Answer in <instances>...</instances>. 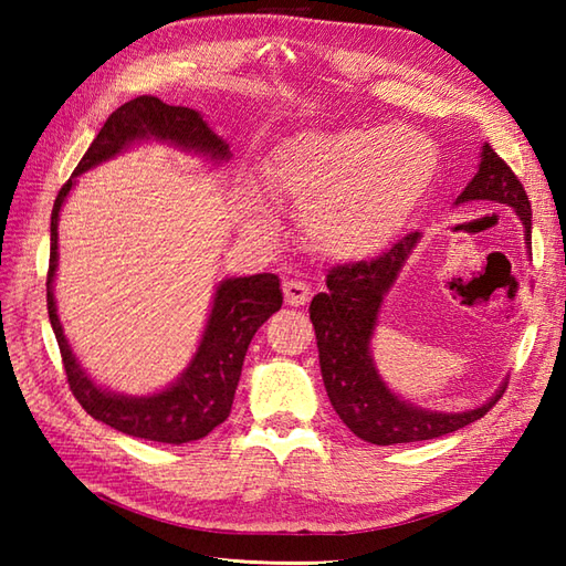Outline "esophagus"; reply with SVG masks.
<instances>
[{"label": "esophagus", "mask_w": 566, "mask_h": 566, "mask_svg": "<svg viewBox=\"0 0 566 566\" xmlns=\"http://www.w3.org/2000/svg\"><path fill=\"white\" fill-rule=\"evenodd\" d=\"M282 292H284V302L290 306H304L311 298L308 284L298 282V280H284L282 282Z\"/></svg>", "instance_id": "34e87169"}]
</instances>
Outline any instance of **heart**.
I'll return each mask as SVG.
<instances>
[{
  "label": "heart",
  "instance_id": "obj_1",
  "mask_svg": "<svg viewBox=\"0 0 566 566\" xmlns=\"http://www.w3.org/2000/svg\"><path fill=\"white\" fill-rule=\"evenodd\" d=\"M436 172V148L411 128L298 130L262 167L264 195L302 207L306 243L333 260H359L399 231ZM243 223L270 228L255 191L243 199Z\"/></svg>",
  "mask_w": 566,
  "mask_h": 566
}]
</instances>
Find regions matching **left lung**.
I'll list each match as a JSON object with an SVG mask.
<instances>
[{
	"mask_svg": "<svg viewBox=\"0 0 566 566\" xmlns=\"http://www.w3.org/2000/svg\"><path fill=\"white\" fill-rule=\"evenodd\" d=\"M464 201H494L513 207L515 216L523 221L525 240H531V201L521 179L489 143L482 146L479 172L454 203ZM418 238L420 233H408L375 260L333 268L326 280L328 290L316 294L308 306L328 399L343 423L357 438L371 444L418 442L448 436L486 416L506 389L503 384L486 403L472 411L442 413L403 401L379 377L369 340L377 328L384 294L391 290L396 274L413 252Z\"/></svg>",
	"mask_w": 566,
	"mask_h": 566,
	"instance_id": "8db88e82",
	"label": "left lung"
}]
</instances>
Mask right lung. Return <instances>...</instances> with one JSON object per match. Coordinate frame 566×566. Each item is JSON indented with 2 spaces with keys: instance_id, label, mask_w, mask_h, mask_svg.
<instances>
[{
  "instance_id": "right-lung-1",
  "label": "right lung",
  "mask_w": 566,
  "mask_h": 566,
  "mask_svg": "<svg viewBox=\"0 0 566 566\" xmlns=\"http://www.w3.org/2000/svg\"><path fill=\"white\" fill-rule=\"evenodd\" d=\"M160 140L170 146L203 155L211 163H228V143L213 134L203 116L189 106H170L158 97L143 94L126 102L106 118V124L82 155L75 172L57 191L51 213V262H48V318L63 355L70 391L92 418L122 430L126 436L182 444L207 438L231 413L240 369L252 335L282 306V290L276 274L231 276L216 286L211 314L189 367L170 387L150 396H126L99 387L77 363L57 318L53 282L57 270V221L75 177L94 165L124 153L134 143Z\"/></svg>"
}]
</instances>
